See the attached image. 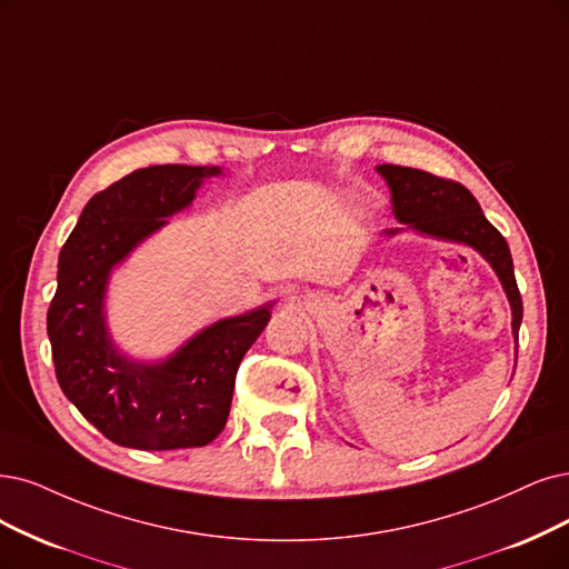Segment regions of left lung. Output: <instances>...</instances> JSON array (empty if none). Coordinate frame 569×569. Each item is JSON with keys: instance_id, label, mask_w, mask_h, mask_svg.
Returning <instances> with one entry per match:
<instances>
[{"instance_id": "left-lung-1", "label": "left lung", "mask_w": 569, "mask_h": 569, "mask_svg": "<svg viewBox=\"0 0 569 569\" xmlns=\"http://www.w3.org/2000/svg\"><path fill=\"white\" fill-rule=\"evenodd\" d=\"M377 173L387 180L391 189L393 218L406 224L387 229L385 234L393 237L412 229L419 237L473 248L495 269L503 292H507L511 305V330L513 338H518L522 300L516 283L511 250L507 239L488 222L469 189L459 182L419 171V168L393 163L377 166Z\"/></svg>"}]
</instances>
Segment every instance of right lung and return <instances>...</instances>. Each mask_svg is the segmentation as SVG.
I'll return each mask as SVG.
<instances>
[{
    "label": "right lung",
    "mask_w": 569,
    "mask_h": 569,
    "mask_svg": "<svg viewBox=\"0 0 569 569\" xmlns=\"http://www.w3.org/2000/svg\"><path fill=\"white\" fill-rule=\"evenodd\" d=\"M220 176V166L140 168L83 206L60 250L47 317L58 385L117 446L178 450L218 438L239 363L271 319L273 302L220 319L159 361L133 359L110 335L104 300L112 271Z\"/></svg>",
    "instance_id": "obj_1"
}]
</instances>
